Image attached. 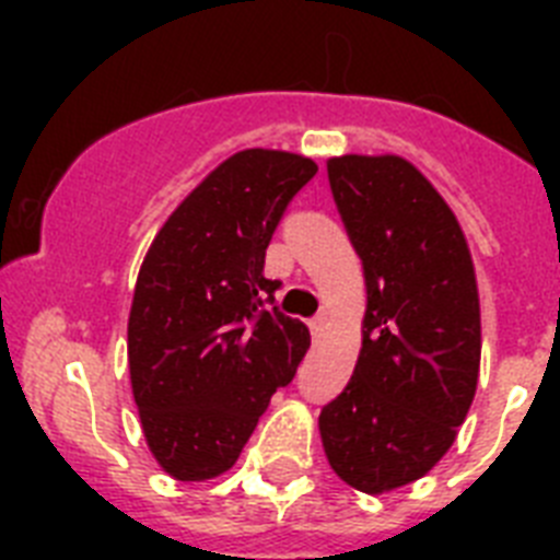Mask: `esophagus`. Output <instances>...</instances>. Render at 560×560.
<instances>
[{
  "label": "esophagus",
  "mask_w": 560,
  "mask_h": 560,
  "mask_svg": "<svg viewBox=\"0 0 560 560\" xmlns=\"http://www.w3.org/2000/svg\"><path fill=\"white\" fill-rule=\"evenodd\" d=\"M325 323H328V316H325V314H316L314 319H311L308 328H311V334H314V339H319V336H323Z\"/></svg>",
  "instance_id": "1"
}]
</instances>
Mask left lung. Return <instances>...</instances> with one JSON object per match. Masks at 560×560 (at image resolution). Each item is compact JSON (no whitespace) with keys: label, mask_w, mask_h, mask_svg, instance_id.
<instances>
[{"label":"left lung","mask_w":560,"mask_h":560,"mask_svg":"<svg viewBox=\"0 0 560 560\" xmlns=\"http://www.w3.org/2000/svg\"><path fill=\"white\" fill-rule=\"evenodd\" d=\"M328 182L364 266V339L319 415L328 463L384 493L420 479L457 438L479 375L471 252L440 192L400 156H339Z\"/></svg>","instance_id":"left-lung-1"}]
</instances>
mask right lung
<instances>
[{
    "instance_id": "add662e5",
    "label": "right lung",
    "mask_w": 560,
    "mask_h": 560,
    "mask_svg": "<svg viewBox=\"0 0 560 560\" xmlns=\"http://www.w3.org/2000/svg\"><path fill=\"white\" fill-rule=\"evenodd\" d=\"M316 165L249 148L176 207L142 260L128 370L153 457L201 482L241 457L277 387L294 378L311 334L277 308L266 249Z\"/></svg>"
}]
</instances>
